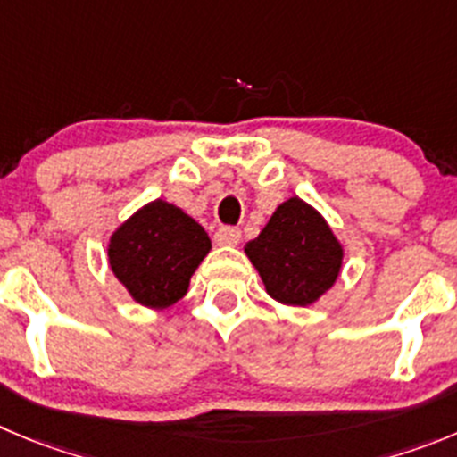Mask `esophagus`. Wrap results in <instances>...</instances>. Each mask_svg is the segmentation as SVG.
<instances>
[{
	"label": "esophagus",
	"instance_id": "obj_1",
	"mask_svg": "<svg viewBox=\"0 0 457 457\" xmlns=\"http://www.w3.org/2000/svg\"><path fill=\"white\" fill-rule=\"evenodd\" d=\"M214 241H216V245H237V243L241 241V229H237V228L216 229Z\"/></svg>",
	"mask_w": 457,
	"mask_h": 457
}]
</instances>
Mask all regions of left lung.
<instances>
[{"label":"left lung","instance_id":"obj_1","mask_svg":"<svg viewBox=\"0 0 457 457\" xmlns=\"http://www.w3.org/2000/svg\"><path fill=\"white\" fill-rule=\"evenodd\" d=\"M245 254L262 275L272 300L309 306L336 284L343 268V245L327 220L309 203L288 198L275 209Z\"/></svg>","mask_w":457,"mask_h":457}]
</instances>
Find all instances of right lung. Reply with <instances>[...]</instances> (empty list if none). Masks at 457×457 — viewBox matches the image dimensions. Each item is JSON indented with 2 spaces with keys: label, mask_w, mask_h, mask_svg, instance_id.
I'll return each instance as SVG.
<instances>
[{
  "label": "right lung",
  "mask_w": 457,
  "mask_h": 457,
  "mask_svg": "<svg viewBox=\"0 0 457 457\" xmlns=\"http://www.w3.org/2000/svg\"><path fill=\"white\" fill-rule=\"evenodd\" d=\"M209 250L212 241L203 225L176 204L153 200L114 229L108 262L132 300L166 309L185 297Z\"/></svg>",
  "instance_id": "right-lung-1"
}]
</instances>
